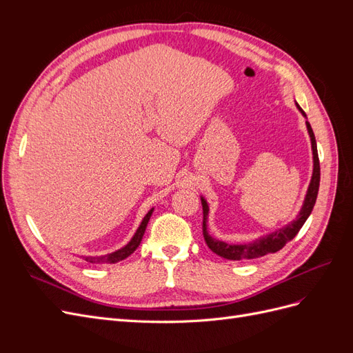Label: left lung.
I'll list each match as a JSON object with an SVG mask.
<instances>
[{
  "label": "left lung",
  "mask_w": 353,
  "mask_h": 353,
  "mask_svg": "<svg viewBox=\"0 0 353 353\" xmlns=\"http://www.w3.org/2000/svg\"><path fill=\"white\" fill-rule=\"evenodd\" d=\"M297 109L302 112V114L306 117L305 112L301 109V105L297 104ZM306 128L309 137H311V144H312V154H314V172H312V179L311 184H309L307 193L303 201V206L301 209V213H299L297 218L285 225L284 228L275 231L270 236H265L262 239H256L254 241L250 243H244V244H228L225 241L216 240L209 236L208 232V213H209V206L206 200L201 197V206H203V237H205V241L208 244V248L216 253L221 258H225L230 261H245V259H254V258H261V256H265L268 253H275L281 250L284 245L293 240L296 237V234L301 231L303 227V223L306 219L311 215V212L315 206L316 196H318V190H319V178H321V174H319V159H318V150H316V141H315V135L311 128V123L306 121Z\"/></svg>",
  "instance_id": "obj_1"
}]
</instances>
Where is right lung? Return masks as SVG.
I'll return each mask as SVG.
<instances>
[{
	"label": "right lung",
	"instance_id": "obj_1",
	"mask_svg": "<svg viewBox=\"0 0 353 353\" xmlns=\"http://www.w3.org/2000/svg\"><path fill=\"white\" fill-rule=\"evenodd\" d=\"M152 213H153V209L148 210V213L144 216V219L141 222V225L138 227L137 232L134 234V237L131 239L130 243L125 245V248L116 250V252H113V253H110L108 256H101V258H90V256H87V258H85V261L91 262V263H100V262L114 263V262H119V261L128 258V256H130L131 253H134L138 245H140V243L143 240V236H144V232H145V228H147V223H148V221H150Z\"/></svg>",
	"mask_w": 353,
	"mask_h": 353
}]
</instances>
